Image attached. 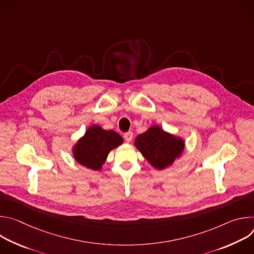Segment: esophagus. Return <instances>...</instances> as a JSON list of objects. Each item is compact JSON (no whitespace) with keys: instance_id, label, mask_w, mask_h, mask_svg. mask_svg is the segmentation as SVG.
I'll return each mask as SVG.
<instances>
[{"instance_id":"esophagus-1","label":"esophagus","mask_w":254,"mask_h":254,"mask_svg":"<svg viewBox=\"0 0 254 254\" xmlns=\"http://www.w3.org/2000/svg\"><path fill=\"white\" fill-rule=\"evenodd\" d=\"M125 139L127 141V142H129V141H131V139H132V132L131 131H127V132H126L125 133Z\"/></svg>"}]
</instances>
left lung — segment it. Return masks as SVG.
I'll list each match as a JSON object with an SVG mask.
<instances>
[{"mask_svg":"<svg viewBox=\"0 0 254 254\" xmlns=\"http://www.w3.org/2000/svg\"><path fill=\"white\" fill-rule=\"evenodd\" d=\"M134 146L152 167L165 170L183 155L185 140L154 125L135 137Z\"/></svg>","mask_w":254,"mask_h":254,"instance_id":"left-lung-1","label":"left lung"}]
</instances>
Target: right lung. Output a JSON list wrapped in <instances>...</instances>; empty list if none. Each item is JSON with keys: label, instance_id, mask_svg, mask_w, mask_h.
<instances>
[{"label": "right lung", "instance_id": "obj_1", "mask_svg": "<svg viewBox=\"0 0 254 254\" xmlns=\"http://www.w3.org/2000/svg\"><path fill=\"white\" fill-rule=\"evenodd\" d=\"M124 142V138L115 130H107L98 125L90 126L84 134L72 147L75 161L85 168L100 171L108 154Z\"/></svg>", "mask_w": 254, "mask_h": 254}]
</instances>
